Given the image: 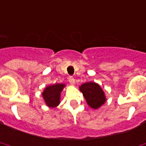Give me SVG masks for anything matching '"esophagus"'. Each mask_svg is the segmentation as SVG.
<instances>
[{"mask_svg":"<svg viewBox=\"0 0 146 146\" xmlns=\"http://www.w3.org/2000/svg\"><path fill=\"white\" fill-rule=\"evenodd\" d=\"M69 82H70V84L72 85V86H74L75 85V79L72 77V76H70L69 77Z\"/></svg>","mask_w":146,"mask_h":146,"instance_id":"34e87169","label":"esophagus"}]
</instances>
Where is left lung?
<instances>
[{"label": "left lung", "instance_id": "left-lung-1", "mask_svg": "<svg viewBox=\"0 0 146 146\" xmlns=\"http://www.w3.org/2000/svg\"><path fill=\"white\" fill-rule=\"evenodd\" d=\"M87 104L91 108L98 109L106 102V96L102 88L97 83L87 82L79 87Z\"/></svg>", "mask_w": 146, "mask_h": 146}]
</instances>
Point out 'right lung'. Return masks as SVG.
Segmentation results:
<instances>
[{
    "label": "right lung",
    "instance_id": "right-lung-1",
    "mask_svg": "<svg viewBox=\"0 0 146 146\" xmlns=\"http://www.w3.org/2000/svg\"><path fill=\"white\" fill-rule=\"evenodd\" d=\"M66 85L63 84H56L46 87L43 90L42 98L48 108H56L60 104V95Z\"/></svg>",
    "mask_w": 146,
    "mask_h": 146
}]
</instances>
